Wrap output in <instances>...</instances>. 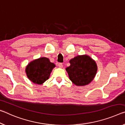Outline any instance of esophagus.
<instances>
[{"instance_id": "obj_1", "label": "esophagus", "mask_w": 125, "mask_h": 125, "mask_svg": "<svg viewBox=\"0 0 125 125\" xmlns=\"http://www.w3.org/2000/svg\"><path fill=\"white\" fill-rule=\"evenodd\" d=\"M58 66L60 67V68H62V66H63V65H62V63H59Z\"/></svg>"}]
</instances>
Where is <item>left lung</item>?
Masks as SVG:
<instances>
[{"instance_id": "left-lung-1", "label": "left lung", "mask_w": 125, "mask_h": 125, "mask_svg": "<svg viewBox=\"0 0 125 125\" xmlns=\"http://www.w3.org/2000/svg\"><path fill=\"white\" fill-rule=\"evenodd\" d=\"M70 66L66 69L69 79L76 86L88 85L96 74L97 66L93 59L87 55H79L69 61Z\"/></svg>"}]
</instances>
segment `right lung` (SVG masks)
I'll return each mask as SVG.
<instances>
[{
  "instance_id": "right-lung-1",
  "label": "right lung",
  "mask_w": 125,
  "mask_h": 125,
  "mask_svg": "<svg viewBox=\"0 0 125 125\" xmlns=\"http://www.w3.org/2000/svg\"><path fill=\"white\" fill-rule=\"evenodd\" d=\"M55 66L48 58H40L30 62L26 67L25 72L30 81L41 85L49 79Z\"/></svg>"
}]
</instances>
